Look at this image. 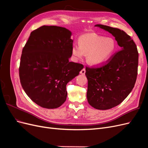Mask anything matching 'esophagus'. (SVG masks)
<instances>
[{
  "mask_svg": "<svg viewBox=\"0 0 148 148\" xmlns=\"http://www.w3.org/2000/svg\"><path fill=\"white\" fill-rule=\"evenodd\" d=\"M85 73H86V70H85V69H83L81 71H80V73H81L82 75H84Z\"/></svg>",
  "mask_w": 148,
  "mask_h": 148,
  "instance_id": "esophagus-1",
  "label": "esophagus"
}]
</instances>
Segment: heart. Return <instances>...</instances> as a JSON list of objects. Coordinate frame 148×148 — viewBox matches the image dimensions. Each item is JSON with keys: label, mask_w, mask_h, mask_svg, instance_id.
I'll return each mask as SVG.
<instances>
[{"label": "heart", "mask_w": 148, "mask_h": 148, "mask_svg": "<svg viewBox=\"0 0 148 148\" xmlns=\"http://www.w3.org/2000/svg\"><path fill=\"white\" fill-rule=\"evenodd\" d=\"M78 44L71 47V54L75 60H80L87 54L89 64L99 65L105 63L112 56L117 44L112 38H105L95 33H85L78 38Z\"/></svg>", "instance_id": "obj_1"}]
</instances>
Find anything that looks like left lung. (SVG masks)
I'll return each mask as SVG.
<instances>
[{"label": "left lung", "mask_w": 148, "mask_h": 148, "mask_svg": "<svg viewBox=\"0 0 148 148\" xmlns=\"http://www.w3.org/2000/svg\"><path fill=\"white\" fill-rule=\"evenodd\" d=\"M111 33L121 50L99 67H86L88 102L92 107L107 110L118 106L133 88L138 75V52L136 44L123 30L96 25Z\"/></svg>", "instance_id": "obj_1"}]
</instances>
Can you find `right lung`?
I'll use <instances>...</instances> for the list:
<instances>
[{
    "instance_id": "obj_1",
    "label": "right lung",
    "mask_w": 148,
    "mask_h": 148,
    "mask_svg": "<svg viewBox=\"0 0 148 148\" xmlns=\"http://www.w3.org/2000/svg\"><path fill=\"white\" fill-rule=\"evenodd\" d=\"M65 28L42 26L31 33L22 51L19 76L22 88L36 104L46 109L66 101V85L84 66L69 61L73 40Z\"/></svg>"
}]
</instances>
